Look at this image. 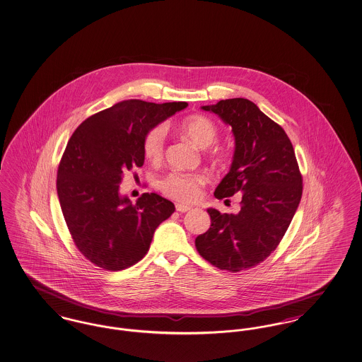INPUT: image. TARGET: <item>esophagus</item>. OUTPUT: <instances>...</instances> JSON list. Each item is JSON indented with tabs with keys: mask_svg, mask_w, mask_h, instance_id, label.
<instances>
[{
	"mask_svg": "<svg viewBox=\"0 0 362 362\" xmlns=\"http://www.w3.org/2000/svg\"><path fill=\"white\" fill-rule=\"evenodd\" d=\"M175 207H176V211H179V213H186V211H188V210L191 209L189 206L182 204V203H177Z\"/></svg>",
	"mask_w": 362,
	"mask_h": 362,
	"instance_id": "obj_1",
	"label": "esophagus"
}]
</instances>
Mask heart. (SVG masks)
<instances>
[{"mask_svg":"<svg viewBox=\"0 0 362 362\" xmlns=\"http://www.w3.org/2000/svg\"><path fill=\"white\" fill-rule=\"evenodd\" d=\"M177 132L192 144L201 149H206L214 144L218 139V128L213 119L202 115L188 116L179 124ZM167 129L158 125L148 130L143 141L145 158L153 164H159L165 155ZM213 156L222 159L226 153L222 149H214ZM207 183L203 174H185L171 173L159 182V188L170 198L179 202L191 203L198 201L202 195V188Z\"/></svg>","mask_w":362,"mask_h":362,"instance_id":"obj_1","label":"heart"}]
</instances>
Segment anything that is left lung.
I'll use <instances>...</instances> for the list:
<instances>
[{
    "label": "left lung",
    "instance_id": "left-lung-1",
    "mask_svg": "<svg viewBox=\"0 0 362 362\" xmlns=\"http://www.w3.org/2000/svg\"><path fill=\"white\" fill-rule=\"evenodd\" d=\"M202 109L232 127V167L214 195L223 199L240 192L241 209L237 214L207 209L211 226L195 238V246L214 267L240 272L280 244L302 198V174L287 133L253 102L232 98Z\"/></svg>",
    "mask_w": 362,
    "mask_h": 362
}]
</instances>
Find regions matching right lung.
<instances>
[{
  "instance_id": "add662e5",
  "label": "right lung",
  "mask_w": 362,
  "mask_h": 362,
  "mask_svg": "<svg viewBox=\"0 0 362 362\" xmlns=\"http://www.w3.org/2000/svg\"><path fill=\"white\" fill-rule=\"evenodd\" d=\"M187 105L118 102L88 117L69 140L58 168L59 203L74 244L94 265L106 271L134 265L174 213V203L155 192L133 204L119 194V183L125 171L144 164L146 132Z\"/></svg>"
}]
</instances>
